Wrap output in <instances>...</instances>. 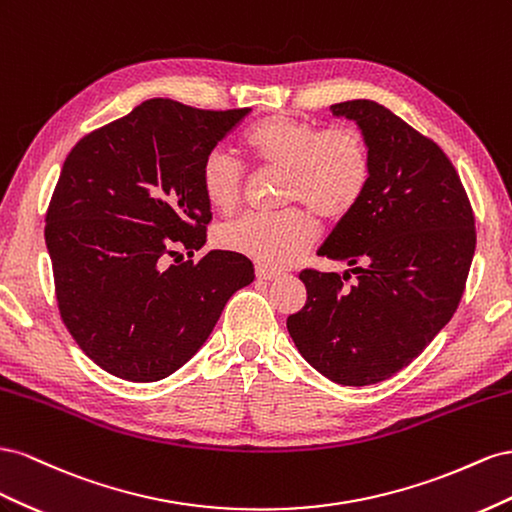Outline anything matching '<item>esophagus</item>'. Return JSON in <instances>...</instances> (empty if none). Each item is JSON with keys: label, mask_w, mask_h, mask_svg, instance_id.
<instances>
[{"label": "esophagus", "mask_w": 512, "mask_h": 512, "mask_svg": "<svg viewBox=\"0 0 512 512\" xmlns=\"http://www.w3.org/2000/svg\"><path fill=\"white\" fill-rule=\"evenodd\" d=\"M281 276V272H276V270H270V268H257V279L259 281H274V279H279Z\"/></svg>", "instance_id": "1"}]
</instances>
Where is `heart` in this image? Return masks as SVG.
I'll return each instance as SVG.
<instances>
[{
	"instance_id": "b5f03b06",
	"label": "heart",
	"mask_w": 512,
	"mask_h": 512,
	"mask_svg": "<svg viewBox=\"0 0 512 512\" xmlns=\"http://www.w3.org/2000/svg\"><path fill=\"white\" fill-rule=\"evenodd\" d=\"M242 143L255 165L285 171L283 203H302L324 221L345 218L371 182L367 139L352 126L321 128L272 115L248 128ZM199 182L203 197L216 212L231 214L240 206L244 169L229 152L214 148L203 156ZM315 240V216L300 206L244 216L218 231V242L227 251L270 270L291 266Z\"/></svg>"
}]
</instances>
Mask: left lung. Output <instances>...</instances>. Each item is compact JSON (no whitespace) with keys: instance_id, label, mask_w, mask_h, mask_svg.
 <instances>
[{"instance_id":"1","label":"left lung","mask_w":512,"mask_h":512,"mask_svg":"<svg viewBox=\"0 0 512 512\" xmlns=\"http://www.w3.org/2000/svg\"><path fill=\"white\" fill-rule=\"evenodd\" d=\"M354 120L371 152V182L319 257L352 274L306 268V304L287 317L304 360L343 386H369L418 358L461 302L476 248L474 212L450 158L373 100L330 107Z\"/></svg>"}]
</instances>
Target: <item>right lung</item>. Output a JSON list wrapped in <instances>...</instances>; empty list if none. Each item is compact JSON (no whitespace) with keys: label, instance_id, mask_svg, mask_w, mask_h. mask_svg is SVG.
<instances>
[{"label":"right lung","instance_id":"add662e5","mask_svg":"<svg viewBox=\"0 0 512 512\" xmlns=\"http://www.w3.org/2000/svg\"><path fill=\"white\" fill-rule=\"evenodd\" d=\"M248 113L152 98L66 156L45 216L57 309L107 373L158 382L178 371L253 283L251 259L233 251L167 264L178 246L193 257L206 244L201 160Z\"/></svg>","mask_w":512,"mask_h":512}]
</instances>
